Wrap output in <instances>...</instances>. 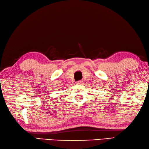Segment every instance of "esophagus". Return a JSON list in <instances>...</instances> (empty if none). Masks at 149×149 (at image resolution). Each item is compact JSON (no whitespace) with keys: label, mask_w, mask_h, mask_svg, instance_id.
<instances>
[{"label":"esophagus","mask_w":149,"mask_h":149,"mask_svg":"<svg viewBox=\"0 0 149 149\" xmlns=\"http://www.w3.org/2000/svg\"><path fill=\"white\" fill-rule=\"evenodd\" d=\"M82 83V80H79V81H78V82H77V84H78V85H80V84H81Z\"/></svg>","instance_id":"34e87169"}]
</instances>
